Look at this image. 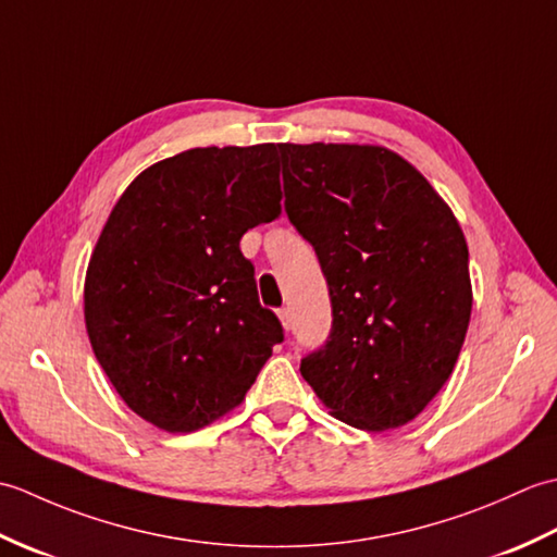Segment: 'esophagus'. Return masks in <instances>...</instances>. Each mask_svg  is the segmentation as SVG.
Listing matches in <instances>:
<instances>
[{
	"instance_id": "esophagus-1",
	"label": "esophagus",
	"mask_w": 557,
	"mask_h": 557,
	"mask_svg": "<svg viewBox=\"0 0 557 557\" xmlns=\"http://www.w3.org/2000/svg\"><path fill=\"white\" fill-rule=\"evenodd\" d=\"M277 318H280L282 327L289 330V325H292V315H289V309H280V311H277Z\"/></svg>"
}]
</instances>
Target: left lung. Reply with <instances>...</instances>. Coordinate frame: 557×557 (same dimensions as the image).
<instances>
[{"label": "left lung", "instance_id": "left-lung-1", "mask_svg": "<svg viewBox=\"0 0 557 557\" xmlns=\"http://www.w3.org/2000/svg\"><path fill=\"white\" fill-rule=\"evenodd\" d=\"M285 210L315 248L333 304L304 381L361 431L399 429L441 393L471 318L469 248L455 212L397 152L280 144Z\"/></svg>", "mask_w": 557, "mask_h": 557}]
</instances>
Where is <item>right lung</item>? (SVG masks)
Segmentation results:
<instances>
[{
    "mask_svg": "<svg viewBox=\"0 0 557 557\" xmlns=\"http://www.w3.org/2000/svg\"><path fill=\"white\" fill-rule=\"evenodd\" d=\"M277 146L191 148L140 172L92 248V351L140 419L194 433L239 407L282 342L239 242L282 212Z\"/></svg>",
    "mask_w": 557,
    "mask_h": 557,
    "instance_id": "right-lung-1",
    "label": "right lung"
}]
</instances>
